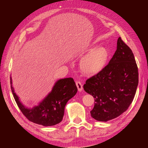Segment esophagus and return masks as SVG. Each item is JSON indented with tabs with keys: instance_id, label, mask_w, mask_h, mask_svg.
Here are the masks:
<instances>
[{
	"instance_id": "obj_1",
	"label": "esophagus",
	"mask_w": 148,
	"mask_h": 148,
	"mask_svg": "<svg viewBox=\"0 0 148 148\" xmlns=\"http://www.w3.org/2000/svg\"><path fill=\"white\" fill-rule=\"evenodd\" d=\"M76 85H77V86L78 88V89L79 91H82L83 86H82V84L81 82H79V81H77V82H76Z\"/></svg>"
}]
</instances>
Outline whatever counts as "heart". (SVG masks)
Here are the masks:
<instances>
[{
  "mask_svg": "<svg viewBox=\"0 0 148 148\" xmlns=\"http://www.w3.org/2000/svg\"><path fill=\"white\" fill-rule=\"evenodd\" d=\"M107 57L108 52L104 47L96 48L83 58L80 63V66L85 73H96L104 68Z\"/></svg>",
  "mask_w": 148,
  "mask_h": 148,
  "instance_id": "heart-1",
  "label": "heart"
}]
</instances>
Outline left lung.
<instances>
[{"label":"left lung","mask_w":148,"mask_h":148,"mask_svg":"<svg viewBox=\"0 0 148 148\" xmlns=\"http://www.w3.org/2000/svg\"><path fill=\"white\" fill-rule=\"evenodd\" d=\"M109 64L87 79L84 91L95 98L90 112L97 121L107 122L126 111L134 99L138 84V70L131 49L120 37Z\"/></svg>","instance_id":"obj_1"}]
</instances>
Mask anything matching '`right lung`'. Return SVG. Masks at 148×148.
Returning <instances> with one entry per match:
<instances>
[{"mask_svg":"<svg viewBox=\"0 0 148 148\" xmlns=\"http://www.w3.org/2000/svg\"><path fill=\"white\" fill-rule=\"evenodd\" d=\"M10 85L13 97L23 114L31 122L46 127L53 126L61 122L66 102L78 91L72 78L59 79L53 87L52 91L39 106L28 109L21 104L15 93L11 77Z\"/></svg>","mask_w":148,"mask_h":148,"instance_id":"obj_1","label":"right lung"}]
</instances>
